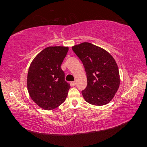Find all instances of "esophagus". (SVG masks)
Here are the masks:
<instances>
[{
  "label": "esophagus",
  "instance_id": "obj_1",
  "mask_svg": "<svg viewBox=\"0 0 147 147\" xmlns=\"http://www.w3.org/2000/svg\"><path fill=\"white\" fill-rule=\"evenodd\" d=\"M71 86H75L76 85V82L75 81H74V82H71Z\"/></svg>",
  "mask_w": 147,
  "mask_h": 147
}]
</instances>
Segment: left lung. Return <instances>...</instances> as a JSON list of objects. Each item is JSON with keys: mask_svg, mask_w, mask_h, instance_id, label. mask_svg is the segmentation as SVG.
Masks as SVG:
<instances>
[{"mask_svg": "<svg viewBox=\"0 0 147 147\" xmlns=\"http://www.w3.org/2000/svg\"><path fill=\"white\" fill-rule=\"evenodd\" d=\"M85 68L88 86L82 94L85 100L103 106L114 97L120 85L118 66L106 50L88 42L72 47Z\"/></svg>", "mask_w": 147, "mask_h": 147, "instance_id": "1", "label": "left lung"}]
</instances>
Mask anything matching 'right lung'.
Masks as SVG:
<instances>
[{
  "instance_id": "right-lung-1",
  "label": "right lung",
  "mask_w": 147,
  "mask_h": 147,
  "mask_svg": "<svg viewBox=\"0 0 147 147\" xmlns=\"http://www.w3.org/2000/svg\"><path fill=\"white\" fill-rule=\"evenodd\" d=\"M68 47H49L35 57L27 76V88L33 101L40 108L51 110L65 100L70 84L65 80L61 65Z\"/></svg>"
}]
</instances>
